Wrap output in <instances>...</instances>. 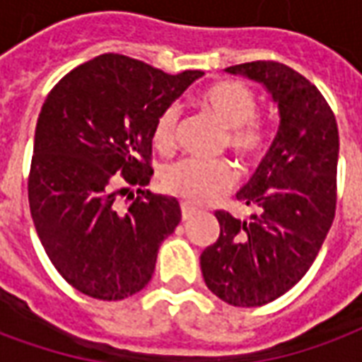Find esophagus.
I'll return each mask as SVG.
<instances>
[{"instance_id":"esophagus-1","label":"esophagus","mask_w":362,"mask_h":362,"mask_svg":"<svg viewBox=\"0 0 362 362\" xmlns=\"http://www.w3.org/2000/svg\"><path fill=\"white\" fill-rule=\"evenodd\" d=\"M180 211H182V219L184 221H188L192 215H196V207L194 205H189V204H182L180 205Z\"/></svg>"}]
</instances>
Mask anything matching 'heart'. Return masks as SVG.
<instances>
[{"label":"heart","instance_id":"heart-1","mask_svg":"<svg viewBox=\"0 0 362 362\" xmlns=\"http://www.w3.org/2000/svg\"><path fill=\"white\" fill-rule=\"evenodd\" d=\"M199 108L217 118L227 129V147L244 163H258L267 151V129L256 118L258 98L243 81H217L197 96ZM178 108L168 104L158 112L153 124L151 141L155 149L168 153L176 143ZM236 180L235 166L228 160H199L180 158L160 173L163 188L188 204H209L233 188Z\"/></svg>","mask_w":362,"mask_h":362}]
</instances>
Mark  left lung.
<instances>
[{"label": "left lung", "instance_id": "8db88e82", "mask_svg": "<svg viewBox=\"0 0 362 362\" xmlns=\"http://www.w3.org/2000/svg\"><path fill=\"white\" fill-rule=\"evenodd\" d=\"M264 83L279 106V129L238 202L252 221L215 211L219 238L199 258L205 285L233 306H262L303 279L335 217L339 134L324 95L293 67L258 59L227 67Z\"/></svg>", "mask_w": 362, "mask_h": 362}]
</instances>
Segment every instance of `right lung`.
<instances>
[{"label":"right lung","mask_w":362,"mask_h":362,"mask_svg":"<svg viewBox=\"0 0 362 362\" xmlns=\"http://www.w3.org/2000/svg\"><path fill=\"white\" fill-rule=\"evenodd\" d=\"M202 75H170L103 54L64 75L46 96L28 204L48 258L83 295L122 300L151 281L158 246L182 219L174 197L145 189L153 176L151 132L158 112ZM126 193L124 210L117 196Z\"/></svg>","instance_id":"obj_1"}]
</instances>
